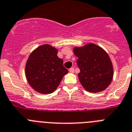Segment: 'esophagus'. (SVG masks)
<instances>
[{"label": "esophagus", "instance_id": "34e87169", "mask_svg": "<svg viewBox=\"0 0 132 132\" xmlns=\"http://www.w3.org/2000/svg\"><path fill=\"white\" fill-rule=\"evenodd\" d=\"M69 71L70 72H72V73H73V72H74V68H71L69 69Z\"/></svg>", "mask_w": 132, "mask_h": 132}]
</instances>
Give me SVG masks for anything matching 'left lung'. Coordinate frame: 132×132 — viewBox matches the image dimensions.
<instances>
[{
    "mask_svg": "<svg viewBox=\"0 0 132 132\" xmlns=\"http://www.w3.org/2000/svg\"><path fill=\"white\" fill-rule=\"evenodd\" d=\"M73 53L78 58L79 80L85 89L98 93L107 88L113 78V67L105 51L97 45L89 43L75 47Z\"/></svg>",
    "mask_w": 132,
    "mask_h": 132,
    "instance_id": "obj_1",
    "label": "left lung"
}]
</instances>
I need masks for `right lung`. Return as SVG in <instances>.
Segmentation results:
<instances>
[{"label":"right lung","mask_w":132,"mask_h":132,"mask_svg":"<svg viewBox=\"0 0 132 132\" xmlns=\"http://www.w3.org/2000/svg\"><path fill=\"white\" fill-rule=\"evenodd\" d=\"M57 53L56 48L46 44L34 50L27 60V80L32 88L40 93L49 94L55 91L68 72Z\"/></svg>","instance_id":"obj_1"}]
</instances>
